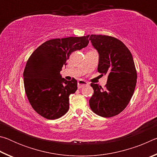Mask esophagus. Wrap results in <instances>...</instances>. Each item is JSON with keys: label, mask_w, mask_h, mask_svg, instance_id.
Returning a JSON list of instances; mask_svg holds the SVG:
<instances>
[{"label": "esophagus", "mask_w": 157, "mask_h": 157, "mask_svg": "<svg viewBox=\"0 0 157 157\" xmlns=\"http://www.w3.org/2000/svg\"><path fill=\"white\" fill-rule=\"evenodd\" d=\"M89 83L86 81L83 80V79H80L78 82V89H81L82 87H84L85 86H88Z\"/></svg>", "instance_id": "34e87169"}]
</instances>
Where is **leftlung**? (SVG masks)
<instances>
[{"label": "left lung", "mask_w": 157, "mask_h": 157, "mask_svg": "<svg viewBox=\"0 0 157 157\" xmlns=\"http://www.w3.org/2000/svg\"><path fill=\"white\" fill-rule=\"evenodd\" d=\"M89 41L99 54L98 71L108 75L105 88L91 84L94 93L90 107L98 116L113 117L125 109L134 92L137 73L134 59L125 45L115 37L91 34Z\"/></svg>", "instance_id": "obj_1"}]
</instances>
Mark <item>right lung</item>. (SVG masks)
Returning <instances> with one entry per match:
<instances>
[{
  "label": "right lung",
  "instance_id": "obj_1",
  "mask_svg": "<svg viewBox=\"0 0 157 157\" xmlns=\"http://www.w3.org/2000/svg\"><path fill=\"white\" fill-rule=\"evenodd\" d=\"M89 36L50 39L29 57L23 72L25 94L34 111L44 118L55 120L68 111L69 96L78 89V81L62 78L60 71L71 53L87 46Z\"/></svg>",
  "mask_w": 157,
  "mask_h": 157
}]
</instances>
